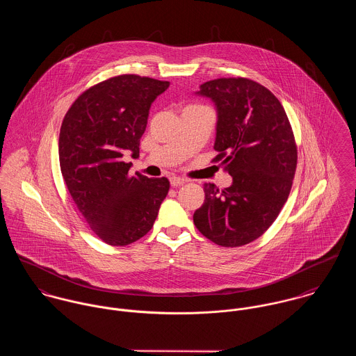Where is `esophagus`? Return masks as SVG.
<instances>
[{
    "instance_id": "esophagus-1",
    "label": "esophagus",
    "mask_w": 356,
    "mask_h": 356,
    "mask_svg": "<svg viewBox=\"0 0 356 356\" xmlns=\"http://www.w3.org/2000/svg\"><path fill=\"white\" fill-rule=\"evenodd\" d=\"M170 182H171V186H181V185H184L186 182V179L174 175V177L170 178Z\"/></svg>"
}]
</instances>
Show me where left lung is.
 I'll use <instances>...</instances> for the list:
<instances>
[{"label": "left lung", "instance_id": "left-lung-1", "mask_svg": "<svg viewBox=\"0 0 356 356\" xmlns=\"http://www.w3.org/2000/svg\"><path fill=\"white\" fill-rule=\"evenodd\" d=\"M218 109L213 163L233 177L229 188L204 184L193 222L209 241L234 248L259 238L277 219L292 189L298 147L280 100L248 78H219L200 86Z\"/></svg>", "mask_w": 356, "mask_h": 356}]
</instances>
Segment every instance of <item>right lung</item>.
<instances>
[{"label": "right lung", "mask_w": 356, "mask_h": 356, "mask_svg": "<svg viewBox=\"0 0 356 356\" xmlns=\"http://www.w3.org/2000/svg\"><path fill=\"white\" fill-rule=\"evenodd\" d=\"M170 82L136 74L105 79L67 111L58 137L60 170L76 208L108 245H129L156 220L170 181L130 175L126 151L140 154L151 104Z\"/></svg>", "instance_id": "right-lung-1"}]
</instances>
